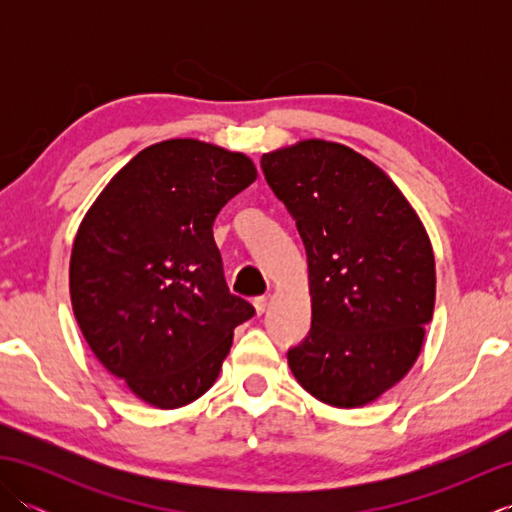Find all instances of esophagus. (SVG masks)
<instances>
[{
    "label": "esophagus",
    "instance_id": "obj_1",
    "mask_svg": "<svg viewBox=\"0 0 512 512\" xmlns=\"http://www.w3.org/2000/svg\"><path fill=\"white\" fill-rule=\"evenodd\" d=\"M253 306H255L257 314H264L266 308H268V297H257V299L253 301Z\"/></svg>",
    "mask_w": 512,
    "mask_h": 512
}]
</instances>
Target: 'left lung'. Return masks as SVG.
<instances>
[{"label": "left lung", "mask_w": 512, "mask_h": 512, "mask_svg": "<svg viewBox=\"0 0 512 512\" xmlns=\"http://www.w3.org/2000/svg\"><path fill=\"white\" fill-rule=\"evenodd\" d=\"M306 246L312 325L288 350L299 385L363 407L405 376L436 303V262L405 195L345 145L303 140L262 156Z\"/></svg>", "instance_id": "8db88e82"}]
</instances>
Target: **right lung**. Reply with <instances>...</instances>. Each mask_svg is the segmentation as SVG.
<instances>
[{"label": "right lung", "instance_id": "add662e5", "mask_svg": "<svg viewBox=\"0 0 512 512\" xmlns=\"http://www.w3.org/2000/svg\"><path fill=\"white\" fill-rule=\"evenodd\" d=\"M257 178L244 154L176 138L134 156L76 233L70 297L107 372L160 409L200 398L255 308L231 295L213 222Z\"/></svg>", "mask_w": 512, "mask_h": 512}]
</instances>
